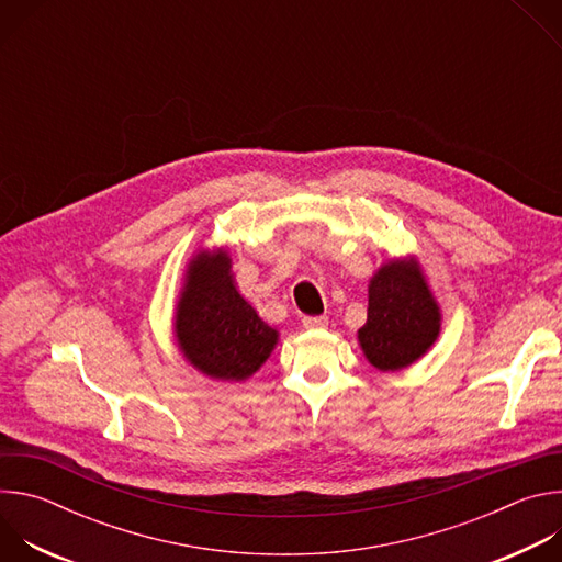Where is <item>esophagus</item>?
<instances>
[{"instance_id": "obj_1", "label": "esophagus", "mask_w": 562, "mask_h": 562, "mask_svg": "<svg viewBox=\"0 0 562 562\" xmlns=\"http://www.w3.org/2000/svg\"><path fill=\"white\" fill-rule=\"evenodd\" d=\"M302 325L304 329H325L329 325V319L325 315H304Z\"/></svg>"}]
</instances>
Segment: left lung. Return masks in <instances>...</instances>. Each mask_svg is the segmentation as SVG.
<instances>
[{
	"label": "left lung",
	"instance_id": "obj_1",
	"mask_svg": "<svg viewBox=\"0 0 562 562\" xmlns=\"http://www.w3.org/2000/svg\"><path fill=\"white\" fill-rule=\"evenodd\" d=\"M440 334V308L416 262L391 260L369 282L367 323L358 331L367 360L380 371L416 362Z\"/></svg>",
	"mask_w": 562,
	"mask_h": 562
}]
</instances>
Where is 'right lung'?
<instances>
[{"mask_svg":"<svg viewBox=\"0 0 562 562\" xmlns=\"http://www.w3.org/2000/svg\"><path fill=\"white\" fill-rule=\"evenodd\" d=\"M176 338L184 358L217 380H245L271 356L278 331L239 295L226 251L198 254L178 302Z\"/></svg>","mask_w":562,"mask_h":562,"instance_id":"right-lung-1","label":"right lung"}]
</instances>
